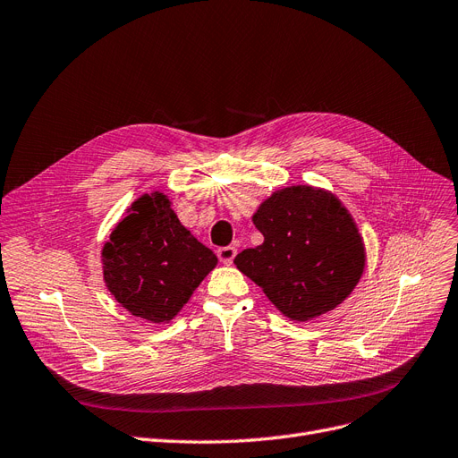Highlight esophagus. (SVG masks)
<instances>
[{
    "label": "esophagus",
    "instance_id": "34e87169",
    "mask_svg": "<svg viewBox=\"0 0 458 458\" xmlns=\"http://www.w3.org/2000/svg\"><path fill=\"white\" fill-rule=\"evenodd\" d=\"M235 252H237L235 247H221L216 250V256L223 264H232L233 258H235Z\"/></svg>",
    "mask_w": 458,
    "mask_h": 458
}]
</instances>
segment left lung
Wrapping results in <instances>:
<instances>
[{"label": "left lung", "instance_id": "8db88e82", "mask_svg": "<svg viewBox=\"0 0 458 458\" xmlns=\"http://www.w3.org/2000/svg\"><path fill=\"white\" fill-rule=\"evenodd\" d=\"M264 243L233 264L286 318L307 322L339 307L360 283L365 245L352 215L329 191H275L252 215Z\"/></svg>", "mask_w": 458, "mask_h": 458}]
</instances>
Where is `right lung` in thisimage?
<instances>
[{"label": "right lung", "mask_w": 458, "mask_h": 458, "mask_svg": "<svg viewBox=\"0 0 458 458\" xmlns=\"http://www.w3.org/2000/svg\"><path fill=\"white\" fill-rule=\"evenodd\" d=\"M163 192L142 194L103 247V275L132 316L166 324L191 300L216 256L180 223Z\"/></svg>", "instance_id": "right-lung-1"}]
</instances>
